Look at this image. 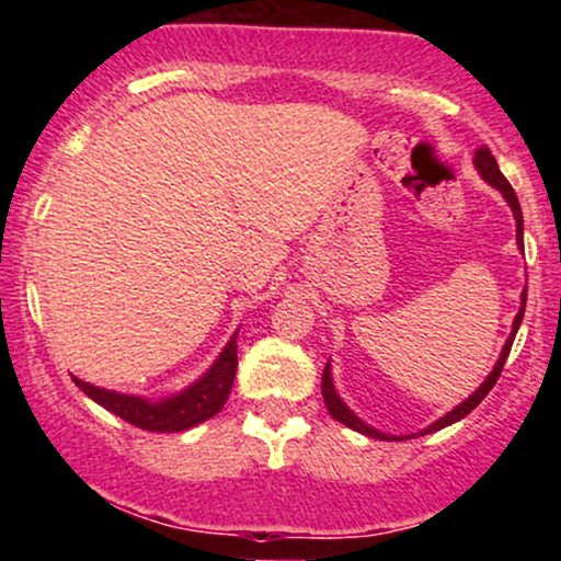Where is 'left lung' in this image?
<instances>
[{"label":"left lung","instance_id":"obj_1","mask_svg":"<svg viewBox=\"0 0 561 561\" xmlns=\"http://www.w3.org/2000/svg\"><path fill=\"white\" fill-rule=\"evenodd\" d=\"M474 169H478V173H480L482 179H485L488 184L495 186V190H499L501 195H504V199H506V203H508V208H512V214H514V221H517V242H519V248H523V208H519V199H517V195H514L512 184H508L504 173L499 171V163H495V158L491 156V150H488V147H480V150L474 152ZM525 302H527V289H525V293H523V306H519V313H517V317H514L512 334H508V340H506L504 351H501L499 362H495L493 371H491V375H488L485 382H482L480 388L474 390L472 396H469L465 403H459V405H456L454 411H448L446 416H440V420L430 424L427 430H422V435H427V433H435V430H443V427H448V424H454V422L465 420V416L469 414V411H472L474 405H478V403L482 401V398H485L488 392L493 390L495 379L501 377V369H504V364H506V356H508V351H512L514 334H517L519 324H523V317H525ZM321 396H324L327 411H330V414L334 416V420H337V422H343L345 427L356 430V433H362V435L379 437V440H401V437H396V435H385V433H379V430L369 427V424L358 420V416L353 414L351 409H347V405L343 403V398H340V396H337V390H334V382H332V371H330V364L324 366V375H321Z\"/></svg>","mask_w":561,"mask_h":561}]
</instances>
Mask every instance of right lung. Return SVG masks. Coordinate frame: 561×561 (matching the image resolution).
<instances>
[{
  "label": "right lung",
  "instance_id": "1",
  "mask_svg": "<svg viewBox=\"0 0 561 561\" xmlns=\"http://www.w3.org/2000/svg\"><path fill=\"white\" fill-rule=\"evenodd\" d=\"M237 375V332L229 340L221 356L216 364L205 371L197 382L190 388L176 392L171 398H160V401H147L141 396H124V392L94 388V385L83 382V379L73 377V382L100 403L102 409L113 411L115 416L126 420L128 424L150 433H184V430L195 427V424L210 420L227 403L231 385H234Z\"/></svg>",
  "mask_w": 561,
  "mask_h": 561
}]
</instances>
